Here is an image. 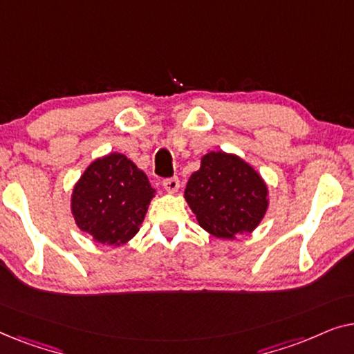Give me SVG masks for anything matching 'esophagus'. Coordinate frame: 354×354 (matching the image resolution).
I'll return each mask as SVG.
<instances>
[{
	"instance_id": "1",
	"label": "esophagus",
	"mask_w": 354,
	"mask_h": 354,
	"mask_svg": "<svg viewBox=\"0 0 354 354\" xmlns=\"http://www.w3.org/2000/svg\"><path fill=\"white\" fill-rule=\"evenodd\" d=\"M164 188H166L167 193H176L178 192V188H180V180H178L177 177H171V178H166V180L162 182Z\"/></svg>"
}]
</instances>
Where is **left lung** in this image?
Listing matches in <instances>:
<instances>
[{
    "mask_svg": "<svg viewBox=\"0 0 354 354\" xmlns=\"http://www.w3.org/2000/svg\"><path fill=\"white\" fill-rule=\"evenodd\" d=\"M183 198L201 229L222 240L251 234L269 207V188L261 174L225 151H209L201 158Z\"/></svg>",
    "mask_w": 354,
    "mask_h": 354,
    "instance_id": "left-lung-1",
    "label": "left lung"
}]
</instances>
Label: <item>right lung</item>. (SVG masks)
Returning a JSON list of instances; mask_svg holds the SVG:
<instances>
[{
	"instance_id": "obj_1",
	"label": "right lung",
	"mask_w": 354,
	"mask_h": 354,
	"mask_svg": "<svg viewBox=\"0 0 354 354\" xmlns=\"http://www.w3.org/2000/svg\"><path fill=\"white\" fill-rule=\"evenodd\" d=\"M156 190L147 174L122 153L95 159L71 195L77 227L101 245L120 246L138 234Z\"/></svg>"
}]
</instances>
